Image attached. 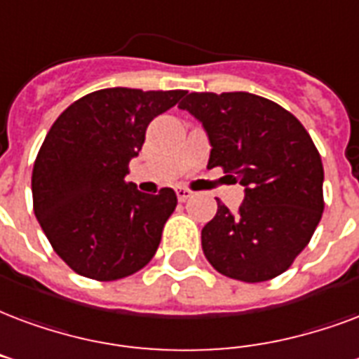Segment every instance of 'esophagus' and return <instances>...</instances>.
<instances>
[{"instance_id": "obj_1", "label": "esophagus", "mask_w": 359, "mask_h": 359, "mask_svg": "<svg viewBox=\"0 0 359 359\" xmlns=\"http://www.w3.org/2000/svg\"><path fill=\"white\" fill-rule=\"evenodd\" d=\"M190 196H192V192H190L188 188H182V187L177 188V198H179V201H187Z\"/></svg>"}]
</instances>
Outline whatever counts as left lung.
<instances>
[{
    "label": "left lung",
    "instance_id": "left-lung-1",
    "mask_svg": "<svg viewBox=\"0 0 359 359\" xmlns=\"http://www.w3.org/2000/svg\"><path fill=\"white\" fill-rule=\"evenodd\" d=\"M179 108L205 129L207 167H222L245 188L236 213L217 200V215L201 230L205 259L247 283L283 274L323 213V165L308 131L285 108L251 93H190Z\"/></svg>",
    "mask_w": 359,
    "mask_h": 359
}]
</instances>
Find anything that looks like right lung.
Listing matches in <instances>:
<instances>
[{
  "mask_svg": "<svg viewBox=\"0 0 359 359\" xmlns=\"http://www.w3.org/2000/svg\"><path fill=\"white\" fill-rule=\"evenodd\" d=\"M184 95L100 89L68 106L49 129L32 171L34 213L76 274L114 281L152 261L177 194L139 192L126 175L150 121Z\"/></svg>",
  "mask_w": 359,
  "mask_h": 359,
  "instance_id": "add662e5",
  "label": "right lung"
}]
</instances>
